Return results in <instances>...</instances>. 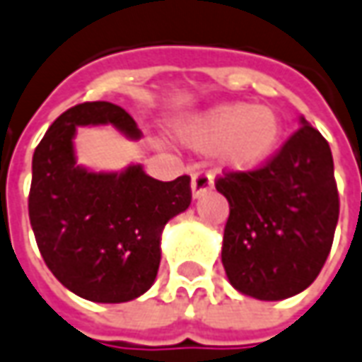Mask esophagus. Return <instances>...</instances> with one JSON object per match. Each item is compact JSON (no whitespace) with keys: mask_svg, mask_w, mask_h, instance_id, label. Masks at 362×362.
I'll return each mask as SVG.
<instances>
[{"mask_svg":"<svg viewBox=\"0 0 362 362\" xmlns=\"http://www.w3.org/2000/svg\"><path fill=\"white\" fill-rule=\"evenodd\" d=\"M214 186L212 180V174H208V172H196L194 176H192V194H194V198H200L204 192H208Z\"/></svg>","mask_w":362,"mask_h":362,"instance_id":"esophagus-1","label":"esophagus"}]
</instances>
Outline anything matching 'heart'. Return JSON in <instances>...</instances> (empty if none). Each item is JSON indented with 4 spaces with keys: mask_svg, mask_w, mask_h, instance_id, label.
Returning a JSON list of instances; mask_svg holds the SVG:
<instances>
[{
    "mask_svg": "<svg viewBox=\"0 0 362 362\" xmlns=\"http://www.w3.org/2000/svg\"><path fill=\"white\" fill-rule=\"evenodd\" d=\"M284 122L265 105L223 103L188 119L180 127L184 142L198 150H216L220 160L238 172L259 168L279 146Z\"/></svg>",
    "mask_w": 362,
    "mask_h": 362,
    "instance_id": "b5f03b06",
    "label": "heart"
}]
</instances>
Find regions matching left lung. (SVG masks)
I'll return each mask as SVG.
<instances>
[{
  "instance_id": "obj_1",
  "label": "left lung",
  "mask_w": 362,
  "mask_h": 362,
  "mask_svg": "<svg viewBox=\"0 0 362 362\" xmlns=\"http://www.w3.org/2000/svg\"><path fill=\"white\" fill-rule=\"evenodd\" d=\"M301 124L264 166L216 180L230 204L223 269L238 291L259 301L307 289L333 245L339 220L333 154L319 130L305 119Z\"/></svg>"
}]
</instances>
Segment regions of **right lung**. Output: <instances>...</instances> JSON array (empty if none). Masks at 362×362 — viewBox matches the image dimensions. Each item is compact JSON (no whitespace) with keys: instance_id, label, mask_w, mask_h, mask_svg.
Masks as SVG:
<instances>
[{"instance_id":"obj_1","label":"right lung","mask_w":362,"mask_h":362,"mask_svg":"<svg viewBox=\"0 0 362 362\" xmlns=\"http://www.w3.org/2000/svg\"><path fill=\"white\" fill-rule=\"evenodd\" d=\"M87 124L140 136L129 112L107 100L65 110L33 154L29 220L47 267L69 291L95 303H124L154 284L162 230L190 206V176L154 180L140 164L120 174L85 170L73 136Z\"/></svg>"}]
</instances>
